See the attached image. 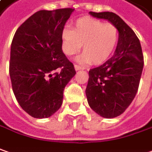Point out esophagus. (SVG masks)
Segmentation results:
<instances>
[{
	"mask_svg": "<svg viewBox=\"0 0 152 152\" xmlns=\"http://www.w3.org/2000/svg\"><path fill=\"white\" fill-rule=\"evenodd\" d=\"M74 66H75V70H76V71H79V70L81 69V66H79V65H75Z\"/></svg>",
	"mask_w": 152,
	"mask_h": 152,
	"instance_id": "obj_1",
	"label": "esophagus"
}]
</instances>
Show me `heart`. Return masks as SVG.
<instances>
[{
    "mask_svg": "<svg viewBox=\"0 0 152 152\" xmlns=\"http://www.w3.org/2000/svg\"><path fill=\"white\" fill-rule=\"evenodd\" d=\"M61 38L63 51L66 56L72 57L77 54L83 45L84 52L79 62L100 65L114 52L119 41V30L111 23L83 17L76 20L73 29H64Z\"/></svg>",
    "mask_w": 152,
    "mask_h": 152,
    "instance_id": "heart-1",
    "label": "heart"
}]
</instances>
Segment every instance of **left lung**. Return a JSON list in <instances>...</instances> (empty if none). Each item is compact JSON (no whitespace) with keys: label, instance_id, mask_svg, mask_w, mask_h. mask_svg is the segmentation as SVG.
Listing matches in <instances>:
<instances>
[{"label":"left lung","instance_id":"left-lung-1","mask_svg":"<svg viewBox=\"0 0 152 152\" xmlns=\"http://www.w3.org/2000/svg\"><path fill=\"white\" fill-rule=\"evenodd\" d=\"M91 15L109 20L119 30L115 54L98 67L89 71L86 95L90 107L105 118L122 114L136 96L144 59L140 41L123 20L113 12H93Z\"/></svg>","mask_w":152,"mask_h":152}]
</instances>
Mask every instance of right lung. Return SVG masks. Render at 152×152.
Here are the masks:
<instances>
[{
    "label": "right lung",
    "instance_id": "obj_1",
    "mask_svg": "<svg viewBox=\"0 0 152 152\" xmlns=\"http://www.w3.org/2000/svg\"><path fill=\"white\" fill-rule=\"evenodd\" d=\"M73 11H37L13 37L9 66L12 90L20 107L34 118H47L58 111L64 89L76 74L61 49L64 26Z\"/></svg>",
    "mask_w": 152,
    "mask_h": 152
}]
</instances>
